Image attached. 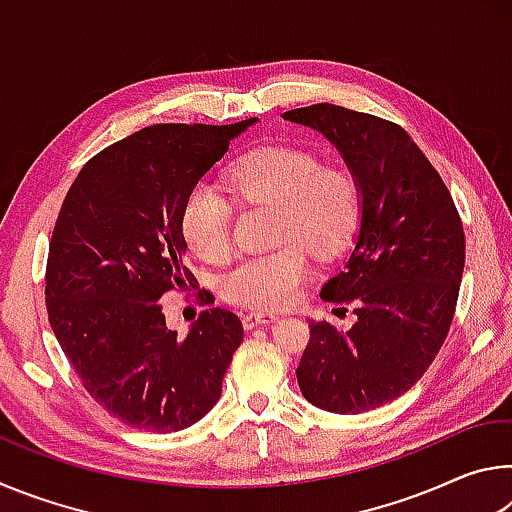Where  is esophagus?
I'll use <instances>...</instances> for the list:
<instances>
[{"mask_svg": "<svg viewBox=\"0 0 512 512\" xmlns=\"http://www.w3.org/2000/svg\"><path fill=\"white\" fill-rule=\"evenodd\" d=\"M277 316L275 314H262V311H250L244 318H241V323H244V329H255L259 325H268V323H275Z\"/></svg>", "mask_w": 512, "mask_h": 512, "instance_id": "1", "label": "esophagus"}]
</instances>
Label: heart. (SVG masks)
<instances>
[{"mask_svg":"<svg viewBox=\"0 0 512 512\" xmlns=\"http://www.w3.org/2000/svg\"><path fill=\"white\" fill-rule=\"evenodd\" d=\"M235 201L275 207V241L268 255L248 257L225 271L221 296L232 305L275 311L300 298L309 277V248L320 259L339 255L361 221V189L354 173L339 162L293 144H264L225 169ZM235 207L219 189L196 183L180 205L185 244L205 262L228 257Z\"/></svg>","mask_w":512,"mask_h":512,"instance_id":"b5f03b06","label":"heart"}]
</instances>
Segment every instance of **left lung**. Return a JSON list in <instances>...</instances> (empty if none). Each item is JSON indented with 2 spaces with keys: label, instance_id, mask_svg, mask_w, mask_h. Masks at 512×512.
<instances>
[{
  "label": "left lung",
  "instance_id": "obj_1",
  "mask_svg": "<svg viewBox=\"0 0 512 512\" xmlns=\"http://www.w3.org/2000/svg\"><path fill=\"white\" fill-rule=\"evenodd\" d=\"M343 153L361 189V228L348 264L323 287L354 305L352 329L311 320L296 370L318 409L363 413L415 386L443 348L465 266V235L447 185L393 121L334 103L284 112Z\"/></svg>",
  "mask_w": 512,
  "mask_h": 512
}]
</instances>
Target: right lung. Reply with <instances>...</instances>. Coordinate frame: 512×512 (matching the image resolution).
I'll return each instance as SVG.
<instances>
[{
    "mask_svg": "<svg viewBox=\"0 0 512 512\" xmlns=\"http://www.w3.org/2000/svg\"><path fill=\"white\" fill-rule=\"evenodd\" d=\"M253 121L146 126L85 162L58 212L49 325L92 400L135 429L169 433L201 420L244 339L237 314L221 307L178 336L160 298L198 287L183 259L180 205Z\"/></svg>",
    "mask_w": 512,
    "mask_h": 512,
    "instance_id": "1",
    "label": "right lung"
}]
</instances>
